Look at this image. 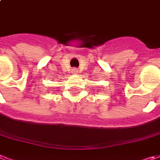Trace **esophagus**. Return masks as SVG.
I'll list each match as a JSON object with an SVG mask.
<instances>
[{
	"label": "esophagus",
	"mask_w": 160,
	"mask_h": 160,
	"mask_svg": "<svg viewBox=\"0 0 160 160\" xmlns=\"http://www.w3.org/2000/svg\"><path fill=\"white\" fill-rule=\"evenodd\" d=\"M72 72H73L74 74H77L78 72V69H72Z\"/></svg>",
	"instance_id": "1"
}]
</instances>
